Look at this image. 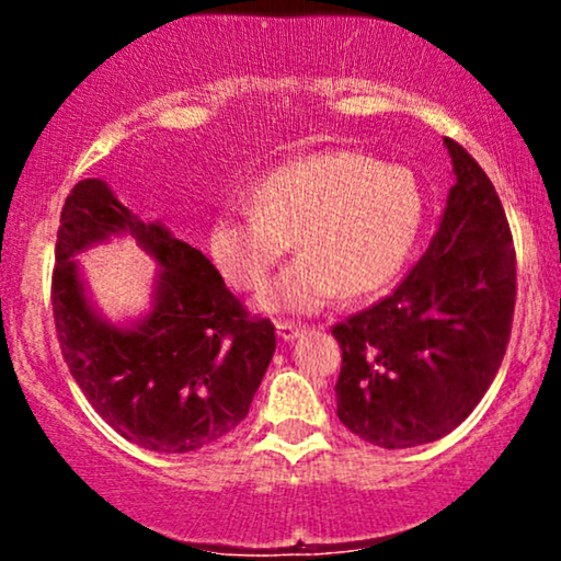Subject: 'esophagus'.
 Masks as SVG:
<instances>
[{"mask_svg": "<svg viewBox=\"0 0 561 561\" xmlns=\"http://www.w3.org/2000/svg\"><path fill=\"white\" fill-rule=\"evenodd\" d=\"M302 332H306V330H302V327H298V324H293V321H279V324H276V334H279L285 343H293V340H298Z\"/></svg>", "mask_w": 561, "mask_h": 561, "instance_id": "1", "label": "esophagus"}]
</instances>
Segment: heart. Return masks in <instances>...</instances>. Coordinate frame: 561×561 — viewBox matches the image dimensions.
I'll list each match as a JSON object with an SVG mask.
<instances>
[{"label":"heart","instance_id":"b5f03b06","mask_svg":"<svg viewBox=\"0 0 561 561\" xmlns=\"http://www.w3.org/2000/svg\"><path fill=\"white\" fill-rule=\"evenodd\" d=\"M208 229V255L234 289H259L276 261L295 259L255 298L268 317H306L337 298L382 293L403 272L424 224L420 179L347 150L293 158L244 192Z\"/></svg>","mask_w":561,"mask_h":561}]
</instances>
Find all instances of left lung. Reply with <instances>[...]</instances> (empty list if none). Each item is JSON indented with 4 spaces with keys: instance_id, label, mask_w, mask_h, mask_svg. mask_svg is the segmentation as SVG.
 I'll return each mask as SVG.
<instances>
[{
    "instance_id": "1",
    "label": "left lung",
    "mask_w": 561,
    "mask_h": 561,
    "mask_svg": "<svg viewBox=\"0 0 561 561\" xmlns=\"http://www.w3.org/2000/svg\"><path fill=\"white\" fill-rule=\"evenodd\" d=\"M454 186L430 248L396 293L332 327L337 416L379 448L440 440L491 388L512 332L517 266L485 171L443 139Z\"/></svg>"
}]
</instances>
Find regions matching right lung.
Wrapping results in <instances>:
<instances>
[{"instance_id": "obj_1", "label": "right lung", "mask_w": 561, "mask_h": 561, "mask_svg": "<svg viewBox=\"0 0 561 561\" xmlns=\"http://www.w3.org/2000/svg\"><path fill=\"white\" fill-rule=\"evenodd\" d=\"M131 236L159 268L151 302L113 322L95 306L78 255ZM53 311L62 356L87 401L115 433L156 454H192L248 416L276 337L248 319L216 266L126 208L105 179H83L62 205Z\"/></svg>"}]
</instances>
